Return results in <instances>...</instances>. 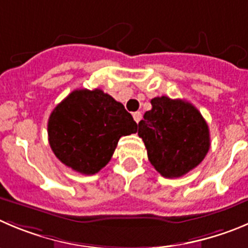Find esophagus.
Here are the masks:
<instances>
[{"instance_id":"esophagus-1","label":"esophagus","mask_w":248,"mask_h":248,"mask_svg":"<svg viewBox=\"0 0 248 248\" xmlns=\"http://www.w3.org/2000/svg\"><path fill=\"white\" fill-rule=\"evenodd\" d=\"M133 119H135V121L138 124V122L142 120V113H140V111H137V112H133Z\"/></svg>"}]
</instances>
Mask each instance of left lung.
I'll return each mask as SVG.
<instances>
[{
	"label": "left lung",
	"mask_w": 248,
	"mask_h": 248,
	"mask_svg": "<svg viewBox=\"0 0 248 248\" xmlns=\"http://www.w3.org/2000/svg\"><path fill=\"white\" fill-rule=\"evenodd\" d=\"M138 124L148 159L161 176L181 177L202 163L210 147L209 127L200 111L181 99L158 96Z\"/></svg>",
	"instance_id": "1"
}]
</instances>
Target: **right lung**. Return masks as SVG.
Returning a JSON list of instances; mask_svg holds the SVG:
<instances>
[{
	"instance_id": "1",
	"label": "right lung",
	"mask_w": 248,
	"mask_h": 248,
	"mask_svg": "<svg viewBox=\"0 0 248 248\" xmlns=\"http://www.w3.org/2000/svg\"><path fill=\"white\" fill-rule=\"evenodd\" d=\"M137 132L124 106L101 89H77L48 117V143L61 163L83 175L110 161L122 136Z\"/></svg>"
}]
</instances>
